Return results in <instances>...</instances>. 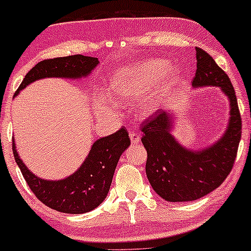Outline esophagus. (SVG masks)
I'll use <instances>...</instances> for the list:
<instances>
[{
  "instance_id": "esophagus-1",
  "label": "esophagus",
  "mask_w": 251,
  "mask_h": 251,
  "mask_svg": "<svg viewBox=\"0 0 251 251\" xmlns=\"http://www.w3.org/2000/svg\"><path fill=\"white\" fill-rule=\"evenodd\" d=\"M130 138H131V143L132 144H138L141 141L140 135L137 132H130Z\"/></svg>"
}]
</instances>
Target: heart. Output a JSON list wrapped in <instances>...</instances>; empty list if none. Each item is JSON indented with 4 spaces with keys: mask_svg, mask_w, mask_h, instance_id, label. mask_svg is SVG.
<instances>
[{
    "mask_svg": "<svg viewBox=\"0 0 251 251\" xmlns=\"http://www.w3.org/2000/svg\"><path fill=\"white\" fill-rule=\"evenodd\" d=\"M166 69L168 63L161 59L136 63L114 75L110 90L119 100H131L149 92L156 86L154 92L142 103V108L146 111L154 110L160 104L161 96L173 87L177 78L176 69Z\"/></svg>",
    "mask_w": 251,
    "mask_h": 251,
    "instance_id": "1",
    "label": "heart"
}]
</instances>
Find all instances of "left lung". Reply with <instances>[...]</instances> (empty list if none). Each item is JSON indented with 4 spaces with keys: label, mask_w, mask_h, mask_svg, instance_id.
<instances>
[{
    "label": "left lung",
    "mask_w": 251,
    "mask_h": 251,
    "mask_svg": "<svg viewBox=\"0 0 251 251\" xmlns=\"http://www.w3.org/2000/svg\"><path fill=\"white\" fill-rule=\"evenodd\" d=\"M194 87L219 86L228 96L231 119L224 137L214 146L192 151L170 133V115L158 110L142 123V143L147 151L146 174L154 191L168 201H192L211 193L227 178L242 138V116L228 75L211 55L197 47Z\"/></svg>",
    "instance_id": "1"
}]
</instances>
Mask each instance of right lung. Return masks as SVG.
Wrapping results in <instances>:
<instances>
[{
  "label": "right lung",
  "mask_w": 251,
  "mask_h": 251,
  "mask_svg": "<svg viewBox=\"0 0 251 251\" xmlns=\"http://www.w3.org/2000/svg\"><path fill=\"white\" fill-rule=\"evenodd\" d=\"M98 63V58L82 54L45 59L37 63L25 75L16 95L39 78L86 76L97 67ZM130 143L125 127H121L108 137L100 138L93 143L85 163L76 173L60 181H46L35 176L20 160L14 142L12 147L23 177L40 201L50 209L65 214H83L97 207L104 201L119 158Z\"/></svg>",
  "instance_id": "right-lung-1"
}]
</instances>
